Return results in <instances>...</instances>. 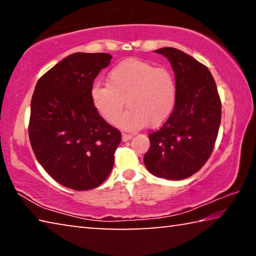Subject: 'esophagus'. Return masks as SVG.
Instances as JSON below:
<instances>
[{
  "mask_svg": "<svg viewBox=\"0 0 256 256\" xmlns=\"http://www.w3.org/2000/svg\"><path fill=\"white\" fill-rule=\"evenodd\" d=\"M131 138H132V136H131V134L123 133V136H122V140H123L124 142H126V141H128V140H131Z\"/></svg>",
  "mask_w": 256,
  "mask_h": 256,
  "instance_id": "obj_1",
  "label": "esophagus"
}]
</instances>
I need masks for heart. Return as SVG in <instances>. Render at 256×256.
Returning <instances> with one entry per match:
<instances>
[{
    "label": "heart",
    "instance_id": "1",
    "mask_svg": "<svg viewBox=\"0 0 256 256\" xmlns=\"http://www.w3.org/2000/svg\"><path fill=\"white\" fill-rule=\"evenodd\" d=\"M176 96L175 78L168 68L136 58L118 64L108 73L107 84H94L90 90L94 107L110 124L118 122L126 104L128 110L120 125L128 130L146 124L157 128L166 122L175 108Z\"/></svg>",
    "mask_w": 256,
    "mask_h": 256
}]
</instances>
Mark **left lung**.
Wrapping results in <instances>:
<instances>
[{
  "label": "left lung",
  "mask_w": 256,
  "mask_h": 256,
  "mask_svg": "<svg viewBox=\"0 0 256 256\" xmlns=\"http://www.w3.org/2000/svg\"><path fill=\"white\" fill-rule=\"evenodd\" d=\"M154 52L170 60L177 96L172 115L149 134L144 164L154 176L178 180L196 174L211 156L222 120V100L206 66L172 47Z\"/></svg>",
  "instance_id": "8db88e82"
}]
</instances>
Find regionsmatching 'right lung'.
Returning <instances> with one entry per match:
<instances>
[{"instance_id":"1","label":"right lung","mask_w":256,"mask_h":256,"mask_svg":"<svg viewBox=\"0 0 256 256\" xmlns=\"http://www.w3.org/2000/svg\"><path fill=\"white\" fill-rule=\"evenodd\" d=\"M106 53H74L38 80L30 105L29 140L38 162L66 188L86 190L110 175L122 134L98 114L90 90L110 63Z\"/></svg>"}]
</instances>
